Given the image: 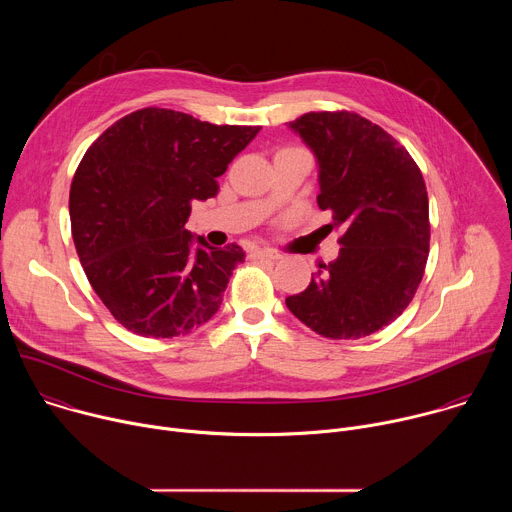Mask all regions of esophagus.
Listing matches in <instances>:
<instances>
[{"mask_svg": "<svg viewBox=\"0 0 512 512\" xmlns=\"http://www.w3.org/2000/svg\"><path fill=\"white\" fill-rule=\"evenodd\" d=\"M251 257L253 259H271V261L281 259V255L277 251H273V249H253Z\"/></svg>", "mask_w": 512, "mask_h": 512, "instance_id": "1", "label": "esophagus"}]
</instances>
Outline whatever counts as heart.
<instances>
[{
    "label": "heart",
    "instance_id": "b5f03b06",
    "mask_svg": "<svg viewBox=\"0 0 512 512\" xmlns=\"http://www.w3.org/2000/svg\"><path fill=\"white\" fill-rule=\"evenodd\" d=\"M296 150H298V148H296Z\"/></svg>",
    "mask_w": 512,
    "mask_h": 512
}]
</instances>
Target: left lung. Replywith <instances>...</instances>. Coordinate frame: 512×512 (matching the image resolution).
I'll return each mask as SVG.
<instances>
[{
  "instance_id": "obj_1",
  "label": "left lung",
  "mask_w": 512,
  "mask_h": 512,
  "mask_svg": "<svg viewBox=\"0 0 512 512\" xmlns=\"http://www.w3.org/2000/svg\"><path fill=\"white\" fill-rule=\"evenodd\" d=\"M289 127L320 164L318 206L342 229L338 259L320 265L289 312L332 340L371 336L411 304L429 253V202L419 166L377 123L318 111Z\"/></svg>"
}]
</instances>
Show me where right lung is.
Wrapping results in <instances>:
<instances>
[{
  "label": "right lung",
  "mask_w": 512,
  "mask_h": 512,
  "mask_svg": "<svg viewBox=\"0 0 512 512\" xmlns=\"http://www.w3.org/2000/svg\"><path fill=\"white\" fill-rule=\"evenodd\" d=\"M259 129L145 107L83 156L68 196L72 241L95 294L133 334H188L221 308L245 251L210 247L186 223L192 202L216 196V178Z\"/></svg>",
  "instance_id": "add662e5"
}]
</instances>
